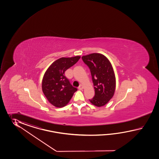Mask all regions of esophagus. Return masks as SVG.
Wrapping results in <instances>:
<instances>
[{
  "label": "esophagus",
  "instance_id": "1",
  "mask_svg": "<svg viewBox=\"0 0 159 159\" xmlns=\"http://www.w3.org/2000/svg\"><path fill=\"white\" fill-rule=\"evenodd\" d=\"M84 86L82 85V84H80V86L78 87V89H80V90H83L84 89Z\"/></svg>",
  "mask_w": 159,
  "mask_h": 159
}]
</instances>
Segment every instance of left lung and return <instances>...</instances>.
I'll return each instance as SVG.
<instances>
[{"mask_svg": "<svg viewBox=\"0 0 159 159\" xmlns=\"http://www.w3.org/2000/svg\"><path fill=\"white\" fill-rule=\"evenodd\" d=\"M91 71L95 89L94 97L89 100L97 107L106 105L115 93L116 78L110 61L103 54L91 53L82 57Z\"/></svg>", "mask_w": 159, "mask_h": 159, "instance_id": "8db88e82", "label": "left lung"}]
</instances>
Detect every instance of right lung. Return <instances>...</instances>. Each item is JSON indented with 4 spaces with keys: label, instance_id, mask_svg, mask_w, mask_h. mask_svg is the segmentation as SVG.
Here are the masks:
<instances>
[{
    "label": "right lung",
    "instance_id": "obj_1",
    "mask_svg": "<svg viewBox=\"0 0 159 159\" xmlns=\"http://www.w3.org/2000/svg\"><path fill=\"white\" fill-rule=\"evenodd\" d=\"M80 56L61 57L54 61L45 72L42 80V90L49 102L56 107L68 104L77 88L71 85L65 72L79 60Z\"/></svg>",
    "mask_w": 159,
    "mask_h": 159
}]
</instances>
